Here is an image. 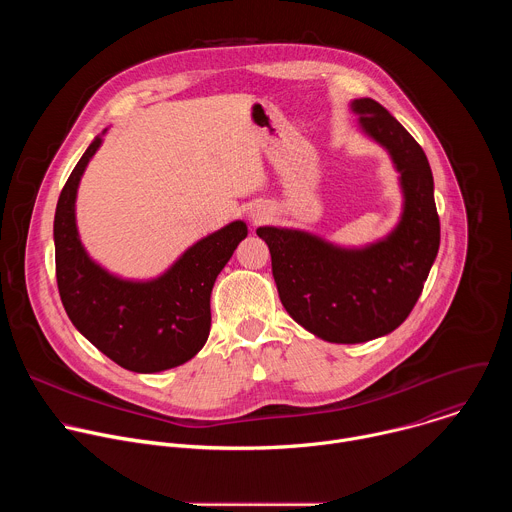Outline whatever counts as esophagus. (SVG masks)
<instances>
[{
  "label": "esophagus",
  "instance_id": "obj_1",
  "mask_svg": "<svg viewBox=\"0 0 512 512\" xmlns=\"http://www.w3.org/2000/svg\"><path fill=\"white\" fill-rule=\"evenodd\" d=\"M253 218H255V221H263V214L257 210V214H253Z\"/></svg>",
  "mask_w": 512,
  "mask_h": 512
}]
</instances>
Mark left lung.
Segmentation results:
<instances>
[{
    "label": "left lung",
    "instance_id": "obj_1",
    "mask_svg": "<svg viewBox=\"0 0 512 512\" xmlns=\"http://www.w3.org/2000/svg\"><path fill=\"white\" fill-rule=\"evenodd\" d=\"M360 125L389 150L405 192L397 229L346 251L302 231L261 227L279 300L300 326L336 344L367 342L401 326L417 304L440 249L433 176L421 145L375 99H356Z\"/></svg>",
    "mask_w": 512,
    "mask_h": 512
}]
</instances>
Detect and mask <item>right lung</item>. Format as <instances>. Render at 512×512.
Masks as SVG:
<instances>
[{
  "label": "right lung",
  "mask_w": 512,
  "mask_h": 512,
  "mask_svg": "<svg viewBox=\"0 0 512 512\" xmlns=\"http://www.w3.org/2000/svg\"><path fill=\"white\" fill-rule=\"evenodd\" d=\"M93 143L70 172L56 204V283L62 306L75 328L119 367L158 373L190 360L210 332V291L247 225L237 221L190 247L162 277L148 283L109 275L85 253L77 223L79 180L99 150Z\"/></svg>",
  "instance_id": "obj_1"
}]
</instances>
